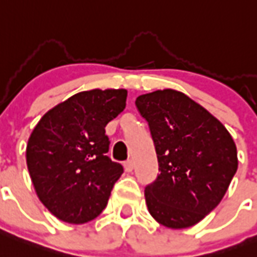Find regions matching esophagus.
Wrapping results in <instances>:
<instances>
[{
	"mask_svg": "<svg viewBox=\"0 0 257 257\" xmlns=\"http://www.w3.org/2000/svg\"><path fill=\"white\" fill-rule=\"evenodd\" d=\"M133 169H134V162H133V161L128 160L127 162H124V170H126V172H133Z\"/></svg>",
	"mask_w": 257,
	"mask_h": 257,
	"instance_id": "34e87169",
	"label": "esophagus"
}]
</instances>
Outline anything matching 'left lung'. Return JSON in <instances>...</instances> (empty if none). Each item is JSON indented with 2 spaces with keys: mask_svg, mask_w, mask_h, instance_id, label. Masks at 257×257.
Here are the masks:
<instances>
[{
  "mask_svg": "<svg viewBox=\"0 0 257 257\" xmlns=\"http://www.w3.org/2000/svg\"><path fill=\"white\" fill-rule=\"evenodd\" d=\"M156 146L160 174L145 188L147 209L162 225L182 229L220 204L237 170V150L224 124L174 89L137 97Z\"/></svg>",
  "mask_w": 257,
  "mask_h": 257,
  "instance_id": "left-lung-1",
  "label": "left lung"
}]
</instances>
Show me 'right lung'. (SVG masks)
Instances as JSON below:
<instances>
[{
	"mask_svg": "<svg viewBox=\"0 0 257 257\" xmlns=\"http://www.w3.org/2000/svg\"><path fill=\"white\" fill-rule=\"evenodd\" d=\"M126 89L75 93L32 131L27 165L40 201L61 221L84 224L106 208L123 166L108 158L107 123L126 107Z\"/></svg>",
	"mask_w": 257,
	"mask_h": 257,
	"instance_id": "add662e5",
	"label": "right lung"
}]
</instances>
